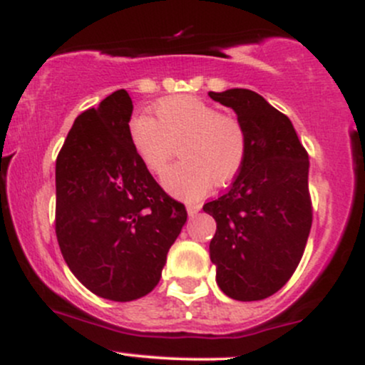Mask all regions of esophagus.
I'll return each mask as SVG.
<instances>
[{
    "label": "esophagus",
    "instance_id": "34e87169",
    "mask_svg": "<svg viewBox=\"0 0 365 365\" xmlns=\"http://www.w3.org/2000/svg\"><path fill=\"white\" fill-rule=\"evenodd\" d=\"M200 211V204H187L188 216H195Z\"/></svg>",
    "mask_w": 365,
    "mask_h": 365
}]
</instances>
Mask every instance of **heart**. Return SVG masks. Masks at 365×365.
Wrapping results in <instances>:
<instances>
[{"label":"heart","mask_w":365,"mask_h":365,"mask_svg":"<svg viewBox=\"0 0 365 365\" xmlns=\"http://www.w3.org/2000/svg\"><path fill=\"white\" fill-rule=\"evenodd\" d=\"M149 115L132 116V148L150 173L161 175L182 145V161L163 175V185L175 195L197 199L211 187L230 182L247 153L242 121L215 104L190 96L163 99Z\"/></svg>","instance_id":"1"}]
</instances>
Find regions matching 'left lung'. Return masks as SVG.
Listing matches in <instances>:
<instances>
[{"label": "left lung", "mask_w": 365, "mask_h": 365, "mask_svg": "<svg viewBox=\"0 0 365 365\" xmlns=\"http://www.w3.org/2000/svg\"><path fill=\"white\" fill-rule=\"evenodd\" d=\"M232 108L247 133L235 182L204 204L216 220L209 244L217 287L230 299L271 297L295 273L312 225L309 154L287 115L249 89L209 92Z\"/></svg>", "instance_id": "left-lung-1"}]
</instances>
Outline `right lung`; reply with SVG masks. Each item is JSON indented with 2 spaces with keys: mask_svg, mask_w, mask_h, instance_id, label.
Wrapping results in <instances>:
<instances>
[{
  "mask_svg": "<svg viewBox=\"0 0 365 365\" xmlns=\"http://www.w3.org/2000/svg\"><path fill=\"white\" fill-rule=\"evenodd\" d=\"M133 104L120 89L77 116L56 159V238L70 271L103 299L154 290L185 206L158 185L132 148Z\"/></svg>",
  "mask_w": 365,
  "mask_h": 365,
  "instance_id": "1",
  "label": "right lung"
}]
</instances>
